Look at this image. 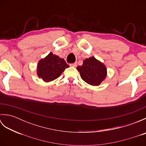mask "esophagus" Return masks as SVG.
Segmentation results:
<instances>
[{
  "instance_id": "1",
  "label": "esophagus",
  "mask_w": 146,
  "mask_h": 146,
  "mask_svg": "<svg viewBox=\"0 0 146 146\" xmlns=\"http://www.w3.org/2000/svg\"><path fill=\"white\" fill-rule=\"evenodd\" d=\"M70 66H72V67H76V63H71L70 64Z\"/></svg>"
}]
</instances>
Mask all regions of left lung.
Masks as SVG:
<instances>
[{
    "label": "left lung",
    "mask_w": 146,
    "mask_h": 146,
    "mask_svg": "<svg viewBox=\"0 0 146 146\" xmlns=\"http://www.w3.org/2000/svg\"><path fill=\"white\" fill-rule=\"evenodd\" d=\"M76 69L83 81L92 86L100 85L107 76L105 65L94 56L85 59L82 66H78Z\"/></svg>",
    "instance_id": "1"
}]
</instances>
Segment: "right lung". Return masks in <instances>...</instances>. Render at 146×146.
Instances as JSON below:
<instances>
[{
    "label": "right lung",
    "instance_id": "1",
    "mask_svg": "<svg viewBox=\"0 0 146 146\" xmlns=\"http://www.w3.org/2000/svg\"><path fill=\"white\" fill-rule=\"evenodd\" d=\"M64 59L49 52L44 58L41 59L37 65V75L45 82L53 81L58 78L66 68H69Z\"/></svg>",
    "mask_w": 146,
    "mask_h": 146
}]
</instances>
